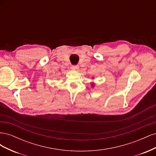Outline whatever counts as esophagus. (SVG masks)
Returning a JSON list of instances; mask_svg holds the SVG:
<instances>
[{"mask_svg":"<svg viewBox=\"0 0 156 156\" xmlns=\"http://www.w3.org/2000/svg\"><path fill=\"white\" fill-rule=\"evenodd\" d=\"M79 68V66L77 65H73L72 66V69L73 70H77Z\"/></svg>","mask_w":156,"mask_h":156,"instance_id":"esophagus-1","label":"esophagus"}]
</instances>
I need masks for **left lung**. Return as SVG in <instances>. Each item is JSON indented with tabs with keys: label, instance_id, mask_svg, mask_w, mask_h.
<instances>
[{
	"label": "left lung",
	"instance_id": "left-lung-1",
	"mask_svg": "<svg viewBox=\"0 0 156 156\" xmlns=\"http://www.w3.org/2000/svg\"><path fill=\"white\" fill-rule=\"evenodd\" d=\"M92 87H94V84H93V83H92Z\"/></svg>",
	"mask_w": 156,
	"mask_h": 156
}]
</instances>
